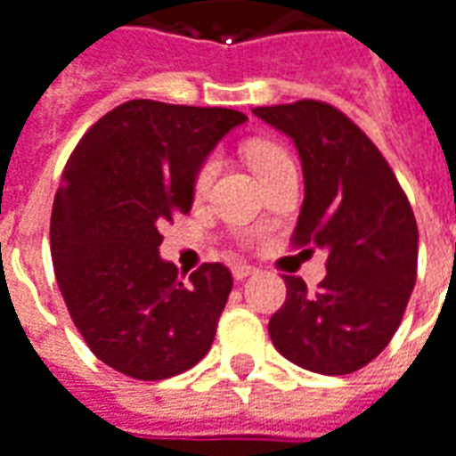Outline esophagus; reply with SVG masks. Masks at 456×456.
I'll return each instance as SVG.
<instances>
[{
  "instance_id": "1",
  "label": "esophagus",
  "mask_w": 456,
  "mask_h": 456,
  "mask_svg": "<svg viewBox=\"0 0 456 456\" xmlns=\"http://www.w3.org/2000/svg\"><path fill=\"white\" fill-rule=\"evenodd\" d=\"M252 273H256L255 266H248V265H235L232 266V276L238 281L248 279V276H252Z\"/></svg>"
}]
</instances>
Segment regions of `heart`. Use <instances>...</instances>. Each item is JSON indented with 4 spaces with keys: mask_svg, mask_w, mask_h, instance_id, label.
I'll return each mask as SVG.
<instances>
[{
    "mask_svg": "<svg viewBox=\"0 0 456 456\" xmlns=\"http://www.w3.org/2000/svg\"><path fill=\"white\" fill-rule=\"evenodd\" d=\"M245 156H248L249 166H252V170L259 175V180H262L265 175H269V173L276 170V167L290 163L289 153L281 149V146H276V143H269V142L248 143V146H245ZM216 170H218V160L208 159L207 163L197 170V177H194V190L200 191V194H204V191L208 190V184L214 183Z\"/></svg>",
    "mask_w": 456,
    "mask_h": 456,
    "instance_id": "heart-1",
    "label": "heart"
}]
</instances>
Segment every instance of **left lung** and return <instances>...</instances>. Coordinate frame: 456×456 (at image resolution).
Masks as SVG:
<instances>
[{"mask_svg": "<svg viewBox=\"0 0 456 456\" xmlns=\"http://www.w3.org/2000/svg\"><path fill=\"white\" fill-rule=\"evenodd\" d=\"M296 146L305 200L293 240L327 252V276L307 290L283 276L286 303L269 320L276 351L320 375H348L385 351L419 265V225L378 146L320 101L255 108ZM307 252V249H305Z\"/></svg>", "mask_w": 456, "mask_h": 456, "instance_id": "obj_1", "label": "left lung"}]
</instances>
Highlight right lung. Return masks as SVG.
Instances as JSON below:
<instances>
[{
    "mask_svg": "<svg viewBox=\"0 0 456 456\" xmlns=\"http://www.w3.org/2000/svg\"><path fill=\"white\" fill-rule=\"evenodd\" d=\"M242 122L228 108L129 101L67 160L50 221L54 276L88 348L122 375L173 378L214 344L231 272L216 262L183 281L159 255V228L190 214L197 170Z\"/></svg>",
    "mask_w": 456,
    "mask_h": 456,
    "instance_id": "add662e5",
    "label": "right lung"
}]
</instances>
